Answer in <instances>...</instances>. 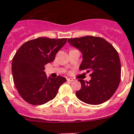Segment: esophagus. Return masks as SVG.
Masks as SVG:
<instances>
[{"label": "esophagus", "mask_w": 134, "mask_h": 134, "mask_svg": "<svg viewBox=\"0 0 134 134\" xmlns=\"http://www.w3.org/2000/svg\"><path fill=\"white\" fill-rule=\"evenodd\" d=\"M67 82H72V81H74V80L72 79V78H67Z\"/></svg>", "instance_id": "1"}]
</instances>
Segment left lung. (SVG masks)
<instances>
[{
    "mask_svg": "<svg viewBox=\"0 0 134 134\" xmlns=\"http://www.w3.org/2000/svg\"><path fill=\"white\" fill-rule=\"evenodd\" d=\"M67 41L82 53L80 69L91 72L89 82L78 80L81 89L76 92L77 98L91 105L100 104L108 100L117 90L121 80L118 52L102 37L88 36L68 39Z\"/></svg>",
    "mask_w": 134,
    "mask_h": 134,
    "instance_id": "8db88e82",
    "label": "left lung"
}]
</instances>
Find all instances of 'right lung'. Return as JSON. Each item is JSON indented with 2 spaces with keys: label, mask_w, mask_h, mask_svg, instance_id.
<instances>
[{
  "label": "right lung",
  "mask_w": 134,
  "mask_h": 134,
  "mask_svg": "<svg viewBox=\"0 0 134 134\" xmlns=\"http://www.w3.org/2000/svg\"><path fill=\"white\" fill-rule=\"evenodd\" d=\"M67 39L39 37L24 43L12 59L13 82L21 97L33 105H42L57 94L66 78L47 76L44 65L53 62Z\"/></svg>",
  "instance_id": "right-lung-1"
}]
</instances>
